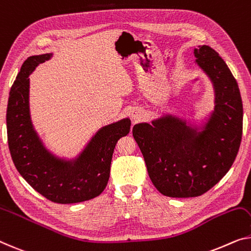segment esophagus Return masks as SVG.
<instances>
[{
    "mask_svg": "<svg viewBox=\"0 0 251 251\" xmlns=\"http://www.w3.org/2000/svg\"><path fill=\"white\" fill-rule=\"evenodd\" d=\"M143 117V114L141 113V110H133L132 111V119H133V122H138V121H141V118Z\"/></svg>",
    "mask_w": 251,
    "mask_h": 251,
    "instance_id": "obj_1",
    "label": "esophagus"
}]
</instances>
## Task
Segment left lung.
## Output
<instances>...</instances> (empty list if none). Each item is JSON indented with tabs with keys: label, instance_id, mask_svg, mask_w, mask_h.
<instances>
[{
	"label": "left lung",
	"instance_id": "left-lung-1",
	"mask_svg": "<svg viewBox=\"0 0 251 251\" xmlns=\"http://www.w3.org/2000/svg\"><path fill=\"white\" fill-rule=\"evenodd\" d=\"M194 55L212 83L213 109L203 119L166 113L133 127L150 179L168 197L206 193L232 167L241 143L244 109L237 81L213 48L201 45Z\"/></svg>",
	"mask_w": 251,
	"mask_h": 251
}]
</instances>
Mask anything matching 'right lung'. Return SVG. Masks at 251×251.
<instances>
[{
	"label": "right lung",
	"instance_id": "obj_1",
	"mask_svg": "<svg viewBox=\"0 0 251 251\" xmlns=\"http://www.w3.org/2000/svg\"><path fill=\"white\" fill-rule=\"evenodd\" d=\"M51 56L33 55L22 64L7 102V142L17 170L36 192L54 203H80L99 196L106 188L114 149L119 138L129 133L130 119L100 127L74 158L50 151L31 121L29 75Z\"/></svg>",
	"mask_w": 251,
	"mask_h": 251
}]
</instances>
